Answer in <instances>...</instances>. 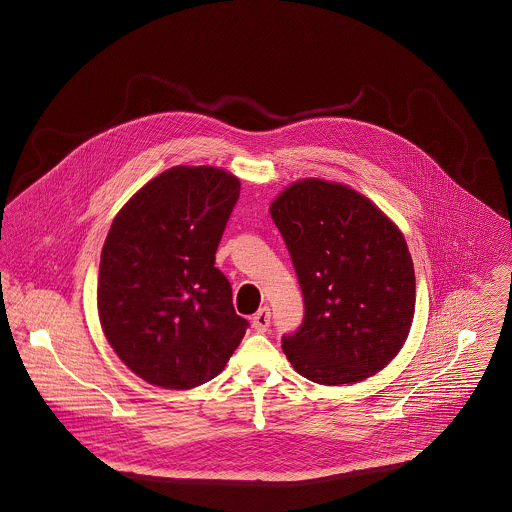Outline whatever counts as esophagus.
I'll return each mask as SVG.
<instances>
[{
  "instance_id": "34e87169",
  "label": "esophagus",
  "mask_w": 512,
  "mask_h": 512,
  "mask_svg": "<svg viewBox=\"0 0 512 512\" xmlns=\"http://www.w3.org/2000/svg\"><path fill=\"white\" fill-rule=\"evenodd\" d=\"M253 328L257 332H267L268 326H270V309L268 307H261L255 315H253Z\"/></svg>"
}]
</instances>
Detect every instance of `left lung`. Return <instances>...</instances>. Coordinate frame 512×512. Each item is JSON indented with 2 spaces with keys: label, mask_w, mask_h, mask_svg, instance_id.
I'll return each instance as SVG.
<instances>
[{
  "label": "left lung",
  "mask_w": 512,
  "mask_h": 512,
  "mask_svg": "<svg viewBox=\"0 0 512 512\" xmlns=\"http://www.w3.org/2000/svg\"><path fill=\"white\" fill-rule=\"evenodd\" d=\"M303 292L301 326L282 338L293 368L324 386L355 384L399 353L414 317V268L401 230L365 195L305 178L270 205Z\"/></svg>",
  "instance_id": "8db88e82"
}]
</instances>
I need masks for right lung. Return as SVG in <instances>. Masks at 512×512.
<instances>
[{"label": "right lung", "mask_w": 512, "mask_h": 512, "mask_svg": "<svg viewBox=\"0 0 512 512\" xmlns=\"http://www.w3.org/2000/svg\"><path fill=\"white\" fill-rule=\"evenodd\" d=\"M240 180L215 167H172L132 195L99 263L103 334L149 384L190 390L213 380L249 322L236 315L215 253Z\"/></svg>", "instance_id": "obj_1"}]
</instances>
